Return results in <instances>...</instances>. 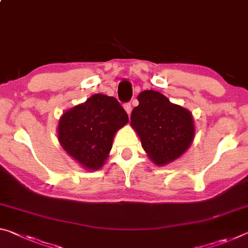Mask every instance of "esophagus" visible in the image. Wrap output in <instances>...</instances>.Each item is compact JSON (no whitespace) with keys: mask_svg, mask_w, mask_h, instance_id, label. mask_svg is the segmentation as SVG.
Here are the masks:
<instances>
[{"mask_svg":"<svg viewBox=\"0 0 248 248\" xmlns=\"http://www.w3.org/2000/svg\"><path fill=\"white\" fill-rule=\"evenodd\" d=\"M124 110L125 111H127V113L129 116H130V113H131V104L130 103H127V104H124Z\"/></svg>","mask_w":248,"mask_h":248,"instance_id":"1","label":"esophagus"}]
</instances>
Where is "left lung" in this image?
<instances>
[{
    "label": "left lung",
    "mask_w": 248,
    "mask_h": 248,
    "mask_svg": "<svg viewBox=\"0 0 248 248\" xmlns=\"http://www.w3.org/2000/svg\"><path fill=\"white\" fill-rule=\"evenodd\" d=\"M131 112V125L149 158L158 166L178 159L194 138L193 118L187 109L171 104L162 93L144 90Z\"/></svg>",
    "instance_id": "1"
}]
</instances>
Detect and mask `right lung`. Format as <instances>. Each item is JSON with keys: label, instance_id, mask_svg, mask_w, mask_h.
<instances>
[{"label": "right lung", "instance_id": "add662e5", "mask_svg": "<svg viewBox=\"0 0 248 248\" xmlns=\"http://www.w3.org/2000/svg\"><path fill=\"white\" fill-rule=\"evenodd\" d=\"M128 120V113L115 97L96 93L62 116L58 140L82 167L98 170L107 159L116 131Z\"/></svg>", "mask_w": 248, "mask_h": 248}]
</instances>
